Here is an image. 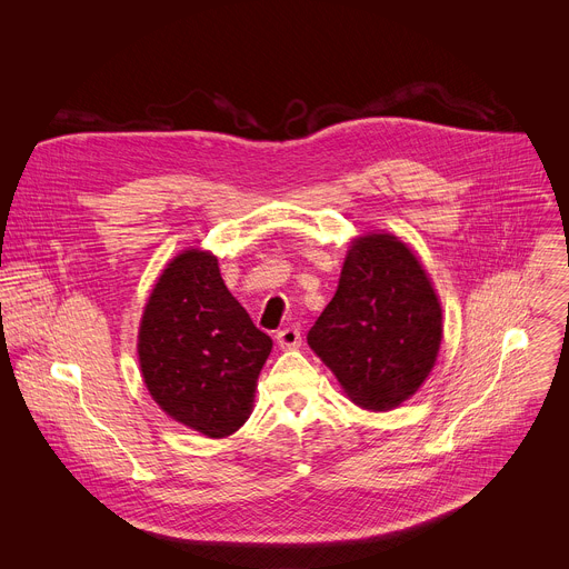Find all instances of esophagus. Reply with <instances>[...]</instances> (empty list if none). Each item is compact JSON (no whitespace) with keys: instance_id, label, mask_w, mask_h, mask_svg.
Listing matches in <instances>:
<instances>
[{"instance_id":"1","label":"esophagus","mask_w":569,"mask_h":569,"mask_svg":"<svg viewBox=\"0 0 569 569\" xmlns=\"http://www.w3.org/2000/svg\"><path fill=\"white\" fill-rule=\"evenodd\" d=\"M277 345L283 349V351H292V349H299L301 347V333L297 327H288V329H281L277 333Z\"/></svg>"}]
</instances>
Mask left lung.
<instances>
[{"mask_svg": "<svg viewBox=\"0 0 569 569\" xmlns=\"http://www.w3.org/2000/svg\"><path fill=\"white\" fill-rule=\"evenodd\" d=\"M441 301L417 252L389 231L351 238L336 297L308 345L342 391L369 412L396 410L437 365Z\"/></svg>", "mask_w": 569, "mask_h": 569, "instance_id": "obj_1", "label": "left lung"}]
</instances>
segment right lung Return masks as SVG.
<instances>
[{
	"mask_svg": "<svg viewBox=\"0 0 569 569\" xmlns=\"http://www.w3.org/2000/svg\"><path fill=\"white\" fill-rule=\"evenodd\" d=\"M270 351L213 252L187 248L161 270L137 333L139 371L161 412L209 439L233 435L252 415Z\"/></svg>",
	"mask_w": 569,
	"mask_h": 569,
	"instance_id": "add662e5",
	"label": "right lung"
}]
</instances>
